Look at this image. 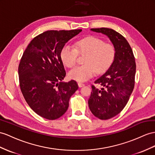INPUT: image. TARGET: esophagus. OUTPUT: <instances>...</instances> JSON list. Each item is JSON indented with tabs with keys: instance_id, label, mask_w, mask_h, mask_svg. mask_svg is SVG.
<instances>
[{
	"instance_id": "1",
	"label": "esophagus",
	"mask_w": 155,
	"mask_h": 155,
	"mask_svg": "<svg viewBox=\"0 0 155 155\" xmlns=\"http://www.w3.org/2000/svg\"><path fill=\"white\" fill-rule=\"evenodd\" d=\"M78 85L79 88H82V87L84 86V84H83L82 82H78Z\"/></svg>"
}]
</instances>
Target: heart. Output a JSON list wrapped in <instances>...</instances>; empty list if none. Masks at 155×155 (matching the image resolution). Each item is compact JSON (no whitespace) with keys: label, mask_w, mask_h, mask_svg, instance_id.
I'll use <instances>...</instances> for the list:
<instances>
[{"label":"heart","mask_w":155,"mask_h":155,"mask_svg":"<svg viewBox=\"0 0 155 155\" xmlns=\"http://www.w3.org/2000/svg\"><path fill=\"white\" fill-rule=\"evenodd\" d=\"M78 53L86 55L85 64L69 71L68 76L78 82H85L97 73H102L112 65L116 57V48L113 44L105 43L102 39L89 37L80 40L74 45H66L60 51L63 64L72 67L76 64Z\"/></svg>","instance_id":"1"}]
</instances>
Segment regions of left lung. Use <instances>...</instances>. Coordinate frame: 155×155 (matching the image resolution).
Returning <instances> with one entry per match:
<instances>
[{"instance_id":"1","label":"left lung","mask_w":155,"mask_h":155,"mask_svg":"<svg viewBox=\"0 0 155 155\" xmlns=\"http://www.w3.org/2000/svg\"><path fill=\"white\" fill-rule=\"evenodd\" d=\"M91 31L107 36L116 48L112 65L94 82L101 88L92 85L88 100L89 108L94 115L101 120H107L120 113L129 100L134 88L136 62L129 43L122 35L105 27Z\"/></svg>"}]
</instances>
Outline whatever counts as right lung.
<instances>
[{
    "label": "right lung",
    "instance_id": "right-lung-1",
    "mask_svg": "<svg viewBox=\"0 0 155 155\" xmlns=\"http://www.w3.org/2000/svg\"><path fill=\"white\" fill-rule=\"evenodd\" d=\"M82 29L47 31L35 37L23 52L18 67L19 86L27 104L48 120L61 117L78 90L76 81L63 82L65 71L62 48Z\"/></svg>",
    "mask_w": 155,
    "mask_h": 155
}]
</instances>
